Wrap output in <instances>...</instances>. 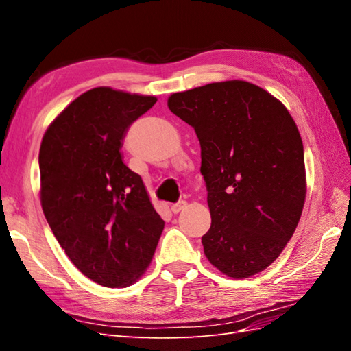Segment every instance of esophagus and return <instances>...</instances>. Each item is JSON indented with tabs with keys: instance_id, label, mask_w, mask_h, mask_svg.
<instances>
[{
	"instance_id": "obj_1",
	"label": "esophagus",
	"mask_w": 351,
	"mask_h": 351,
	"mask_svg": "<svg viewBox=\"0 0 351 351\" xmlns=\"http://www.w3.org/2000/svg\"><path fill=\"white\" fill-rule=\"evenodd\" d=\"M186 206H187L186 202H184V200H180V202H177V204H174V205L171 206V212H173V214H178V212L184 210Z\"/></svg>"
}]
</instances>
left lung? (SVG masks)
Here are the masks:
<instances>
[{
    "instance_id": "1",
    "label": "left lung",
    "mask_w": 351,
    "mask_h": 351,
    "mask_svg": "<svg viewBox=\"0 0 351 351\" xmlns=\"http://www.w3.org/2000/svg\"><path fill=\"white\" fill-rule=\"evenodd\" d=\"M168 108L195 129L208 189V261L243 280L267 269L299 224L306 168L299 129L285 105L244 80L169 95Z\"/></svg>"
}]
</instances>
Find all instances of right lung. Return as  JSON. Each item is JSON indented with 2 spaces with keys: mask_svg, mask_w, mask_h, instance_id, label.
<instances>
[{
  "mask_svg": "<svg viewBox=\"0 0 351 351\" xmlns=\"http://www.w3.org/2000/svg\"><path fill=\"white\" fill-rule=\"evenodd\" d=\"M155 102L93 88L56 117L40 142L39 197L48 224L74 267L111 289L142 277L164 230L143 180L120 154L127 127Z\"/></svg>",
  "mask_w": 351,
  "mask_h": 351,
  "instance_id": "obj_1",
  "label": "right lung"
}]
</instances>
